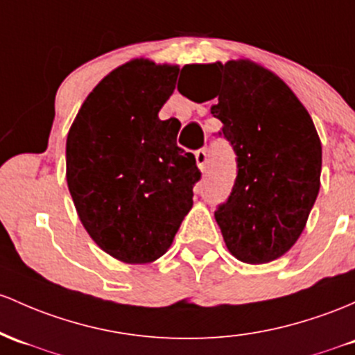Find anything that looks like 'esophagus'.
Returning <instances> with one entry per match:
<instances>
[{
	"mask_svg": "<svg viewBox=\"0 0 355 355\" xmlns=\"http://www.w3.org/2000/svg\"><path fill=\"white\" fill-rule=\"evenodd\" d=\"M196 162H197L198 168L204 171L205 165H207V153H205V150H197L196 151Z\"/></svg>",
	"mask_w": 355,
	"mask_h": 355,
	"instance_id": "obj_1",
	"label": "esophagus"
}]
</instances>
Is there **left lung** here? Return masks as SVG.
<instances>
[{
    "label": "left lung",
    "mask_w": 355,
    "mask_h": 355,
    "mask_svg": "<svg viewBox=\"0 0 355 355\" xmlns=\"http://www.w3.org/2000/svg\"><path fill=\"white\" fill-rule=\"evenodd\" d=\"M184 70L216 80L204 101L217 99L210 112L237 157L231 196L214 214L225 246L248 264L282 258L302 236L320 190L322 143L309 111L276 73L248 58ZM178 91L193 97L180 80Z\"/></svg>",
    "instance_id": "left-lung-1"
}]
</instances>
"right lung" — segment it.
I'll return each instance as SVG.
<instances>
[{
    "label": "right lung",
    "mask_w": 355,
    "mask_h": 355,
    "mask_svg": "<svg viewBox=\"0 0 355 355\" xmlns=\"http://www.w3.org/2000/svg\"><path fill=\"white\" fill-rule=\"evenodd\" d=\"M178 65L135 58L85 97L67 135V185L92 241L128 264L153 263L173 243L200 180L196 157L177 146L180 123L158 112Z\"/></svg>",
    "instance_id": "add662e5"
}]
</instances>
